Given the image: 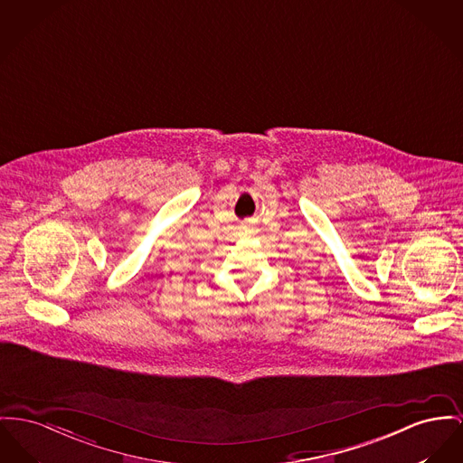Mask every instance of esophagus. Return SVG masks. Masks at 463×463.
<instances>
[{
  "label": "esophagus",
  "instance_id": "1",
  "mask_svg": "<svg viewBox=\"0 0 463 463\" xmlns=\"http://www.w3.org/2000/svg\"><path fill=\"white\" fill-rule=\"evenodd\" d=\"M244 226H250V221H246V222H244Z\"/></svg>",
  "mask_w": 463,
  "mask_h": 463
}]
</instances>
